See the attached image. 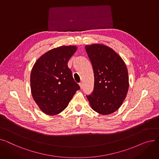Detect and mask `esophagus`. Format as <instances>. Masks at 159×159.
Here are the masks:
<instances>
[{"label":"esophagus","instance_id":"34e87169","mask_svg":"<svg viewBox=\"0 0 159 159\" xmlns=\"http://www.w3.org/2000/svg\"><path fill=\"white\" fill-rule=\"evenodd\" d=\"M79 86H80V88L82 89V82H80V83H79Z\"/></svg>","mask_w":159,"mask_h":159}]
</instances>
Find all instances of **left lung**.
I'll return each instance as SVG.
<instances>
[{"label": "left lung", "instance_id": "left-lung-1", "mask_svg": "<svg viewBox=\"0 0 159 159\" xmlns=\"http://www.w3.org/2000/svg\"><path fill=\"white\" fill-rule=\"evenodd\" d=\"M93 66L94 88L86 95L92 109L102 115L117 110L126 97L129 88L128 73L122 58L103 44L85 46Z\"/></svg>", "mask_w": 159, "mask_h": 159}]
</instances>
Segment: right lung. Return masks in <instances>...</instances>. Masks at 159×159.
Returning <instances> with one entry per match:
<instances>
[{
	"label": "right lung",
	"mask_w": 159,
	"mask_h": 159,
	"mask_svg": "<svg viewBox=\"0 0 159 159\" xmlns=\"http://www.w3.org/2000/svg\"><path fill=\"white\" fill-rule=\"evenodd\" d=\"M77 49L74 46L54 48L41 56L33 67L30 77L32 96L47 115L62 112L80 89L68 66Z\"/></svg>",
	"instance_id": "right-lung-1"
}]
</instances>
